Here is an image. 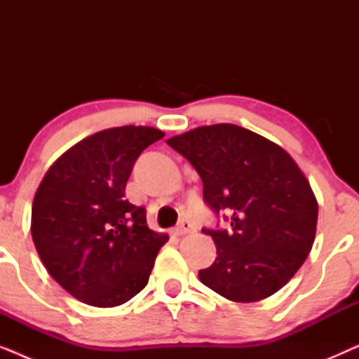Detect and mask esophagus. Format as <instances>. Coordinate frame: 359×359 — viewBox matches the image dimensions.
Listing matches in <instances>:
<instances>
[{"mask_svg":"<svg viewBox=\"0 0 359 359\" xmlns=\"http://www.w3.org/2000/svg\"><path fill=\"white\" fill-rule=\"evenodd\" d=\"M194 225L189 222V220H181V222L176 225L173 229L175 235H186V233H193L194 232Z\"/></svg>","mask_w":359,"mask_h":359,"instance_id":"obj_1","label":"esophagus"}]
</instances>
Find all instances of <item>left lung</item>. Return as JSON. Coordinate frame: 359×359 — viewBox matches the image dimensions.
Wrapping results in <instances>:
<instances>
[{
  "label": "left lung",
  "instance_id": "obj_1",
  "mask_svg": "<svg viewBox=\"0 0 359 359\" xmlns=\"http://www.w3.org/2000/svg\"><path fill=\"white\" fill-rule=\"evenodd\" d=\"M203 180L205 204L229 229H203L217 258L199 279L225 299L257 302L279 291L306 262L318 205L291 155L235 124L204 126L171 137Z\"/></svg>",
  "mask_w": 359,
  "mask_h": 359
}]
</instances>
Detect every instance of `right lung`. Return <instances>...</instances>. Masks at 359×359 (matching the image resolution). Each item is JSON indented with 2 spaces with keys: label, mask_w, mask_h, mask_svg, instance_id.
I'll return each instance as SVG.
<instances>
[{
  "label": "right lung",
  "mask_w": 359,
  "mask_h": 359,
  "mask_svg": "<svg viewBox=\"0 0 359 359\" xmlns=\"http://www.w3.org/2000/svg\"><path fill=\"white\" fill-rule=\"evenodd\" d=\"M165 134L124 126L67 150L43 176L32 203L31 232L43 266L78 301L116 307L149 283L168 237L149 229L145 208L126 199L134 163Z\"/></svg>",
  "instance_id": "right-lung-1"
}]
</instances>
